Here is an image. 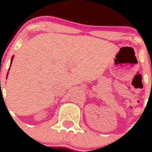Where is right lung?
<instances>
[{
    "label": "right lung",
    "mask_w": 152,
    "mask_h": 152,
    "mask_svg": "<svg viewBox=\"0 0 152 152\" xmlns=\"http://www.w3.org/2000/svg\"><path fill=\"white\" fill-rule=\"evenodd\" d=\"M12 59H13V56H12Z\"/></svg>",
    "instance_id": "right-lung-1"
}]
</instances>
